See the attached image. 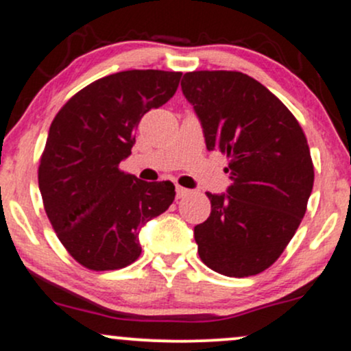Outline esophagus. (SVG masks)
<instances>
[{
	"label": "esophagus",
	"mask_w": 351,
	"mask_h": 351,
	"mask_svg": "<svg viewBox=\"0 0 351 351\" xmlns=\"http://www.w3.org/2000/svg\"><path fill=\"white\" fill-rule=\"evenodd\" d=\"M188 189L186 188H181V186H176V198L178 199H181V198H184V196L188 195Z\"/></svg>",
	"instance_id": "esophagus-1"
}]
</instances>
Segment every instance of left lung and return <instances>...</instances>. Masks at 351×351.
Instances as JSON below:
<instances>
[{
	"instance_id": "left-lung-1",
	"label": "left lung",
	"mask_w": 351,
	"mask_h": 351,
	"mask_svg": "<svg viewBox=\"0 0 351 351\" xmlns=\"http://www.w3.org/2000/svg\"><path fill=\"white\" fill-rule=\"evenodd\" d=\"M181 88L208 150L229 158L232 180L228 193H206L211 215L195 226L198 254L223 276H256L279 259L307 211L313 188L307 138L292 112L243 72H186Z\"/></svg>"
}]
</instances>
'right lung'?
<instances>
[{"label":"right lung","mask_w":351,"mask_h":351,"mask_svg":"<svg viewBox=\"0 0 351 351\" xmlns=\"http://www.w3.org/2000/svg\"><path fill=\"white\" fill-rule=\"evenodd\" d=\"M181 72L123 71L88 84L52 120L38 180L67 252L90 271H115L142 254L138 234L175 199L171 181L122 171L140 119L167 104Z\"/></svg>","instance_id":"1"}]
</instances>
